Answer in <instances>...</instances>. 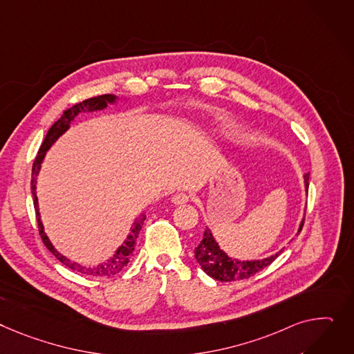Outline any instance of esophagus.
<instances>
[{
	"label": "esophagus",
	"instance_id": "1",
	"mask_svg": "<svg viewBox=\"0 0 354 354\" xmlns=\"http://www.w3.org/2000/svg\"><path fill=\"white\" fill-rule=\"evenodd\" d=\"M187 201H189V195L185 194V192H179V194H175L172 196V203H175V205H183Z\"/></svg>",
	"mask_w": 354,
	"mask_h": 354
}]
</instances>
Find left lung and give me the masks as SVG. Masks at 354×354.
Masks as SVG:
<instances>
[{
    "label": "left lung",
    "mask_w": 354,
    "mask_h": 354,
    "mask_svg": "<svg viewBox=\"0 0 354 354\" xmlns=\"http://www.w3.org/2000/svg\"><path fill=\"white\" fill-rule=\"evenodd\" d=\"M304 187H306V192H308V187H309L308 174L304 175ZM303 222H304V218L299 226V232L303 227ZM280 252L269 257H265L262 261H239V259L227 256L219 248L210 229L206 227L203 233V239L195 248V259L207 276L214 277L215 280H219V281H233V280L248 279L254 273H257L259 270L265 269L280 254Z\"/></svg>",
    "instance_id": "obj_1"
}]
</instances>
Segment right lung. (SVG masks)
<instances>
[{
  "mask_svg": "<svg viewBox=\"0 0 354 354\" xmlns=\"http://www.w3.org/2000/svg\"><path fill=\"white\" fill-rule=\"evenodd\" d=\"M118 100V97L112 95V93H105V95H100V97H95V98H89V100H85L74 106L68 108L66 111H64L62 116L59 118V120L48 129V132H46V136L44 139V142L38 151V155L34 160V165H32V179H31V192H32V201H34V207H35V215H37V222H38V229H39V234H41V239L44 242V245L46 246V249H48L58 261L61 263H64L66 268L73 269L74 272H78V273H82V274H88V276H100V277H105V276H112V274H116L120 273L121 270H124V268L128 265L129 259L133 253V249H135V242H136V238L138 234L140 232V229H142V225H144V221L147 219L145 215L140 214L139 218L135 219L132 227H131V233L128 234L127 241L116 249V252L113 253V256L111 259H108L106 262L98 265V266H93V268H86V266H82L77 262H73L69 261V259L66 256H64L62 253H59L54 245L51 243V241L48 239V236L45 234V230H44V225L41 222V215H39V206H38V198H37V176L39 174V169H41V163L45 158V153L46 151H48L55 140L62 135L65 133L69 127H71V122H73L75 118L82 113V112H93V111H102L105 109L109 104H115Z\"/></svg>",
  "mask_w": 354,
  "mask_h": 354,
  "instance_id": "right-lung-1",
  "label": "right lung"
}]
</instances>
